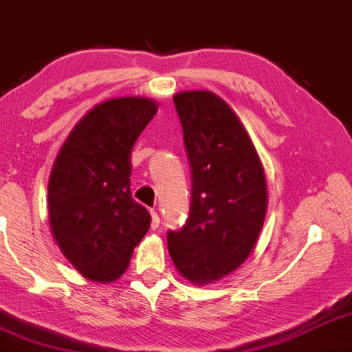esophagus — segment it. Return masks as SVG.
Segmentation results:
<instances>
[{"instance_id":"esophagus-1","label":"esophagus","mask_w":352,"mask_h":352,"mask_svg":"<svg viewBox=\"0 0 352 352\" xmlns=\"http://www.w3.org/2000/svg\"><path fill=\"white\" fill-rule=\"evenodd\" d=\"M151 217H152L151 228H152V230H159V226H160V218H159L157 211H155V210H151Z\"/></svg>"}]
</instances>
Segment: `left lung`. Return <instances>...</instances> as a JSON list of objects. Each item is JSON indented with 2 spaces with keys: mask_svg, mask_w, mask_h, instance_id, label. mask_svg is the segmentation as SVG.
Segmentation results:
<instances>
[{
  "mask_svg": "<svg viewBox=\"0 0 352 352\" xmlns=\"http://www.w3.org/2000/svg\"><path fill=\"white\" fill-rule=\"evenodd\" d=\"M192 165L190 217L168 231L173 264L185 280L208 285L234 272L259 239L267 179L251 135L223 98L206 90L173 96Z\"/></svg>",
  "mask_w": 352,
  "mask_h": 352,
  "instance_id": "left-lung-1",
  "label": "left lung"
}]
</instances>
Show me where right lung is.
<instances>
[{
    "label": "right lung",
    "instance_id": "add662e5",
    "mask_svg": "<svg viewBox=\"0 0 352 352\" xmlns=\"http://www.w3.org/2000/svg\"><path fill=\"white\" fill-rule=\"evenodd\" d=\"M157 109L144 96L98 103L75 124L55 157L47 188L50 232L88 280L120 278L149 230V211L131 195V154Z\"/></svg>",
    "mask_w": 352,
    "mask_h": 352
}]
</instances>
